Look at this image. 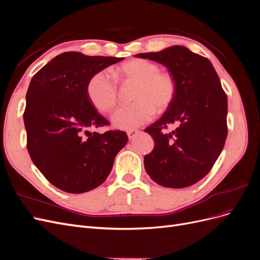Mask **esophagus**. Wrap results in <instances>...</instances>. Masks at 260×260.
<instances>
[{"mask_svg":"<svg viewBox=\"0 0 260 260\" xmlns=\"http://www.w3.org/2000/svg\"><path fill=\"white\" fill-rule=\"evenodd\" d=\"M138 133H140V131L139 130H129L128 132H127V135H128V138L131 140V139H133L135 138Z\"/></svg>","mask_w":260,"mask_h":260,"instance_id":"1","label":"esophagus"}]
</instances>
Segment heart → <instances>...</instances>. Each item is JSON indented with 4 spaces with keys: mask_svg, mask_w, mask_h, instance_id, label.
Listing matches in <instances>:
<instances>
[{
    "mask_svg": "<svg viewBox=\"0 0 260 260\" xmlns=\"http://www.w3.org/2000/svg\"><path fill=\"white\" fill-rule=\"evenodd\" d=\"M117 76L125 82L137 83L131 105L118 108L112 116L115 128L133 130L152 119L155 112L162 113L170 106L176 95V80L170 73L160 70L156 62L135 58L117 68ZM117 83L107 72L91 77L86 94L99 112L109 113L117 103Z\"/></svg>",
    "mask_w": 260,
    "mask_h": 260,
    "instance_id": "1",
    "label": "heart"
}]
</instances>
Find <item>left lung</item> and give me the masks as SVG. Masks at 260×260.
I'll return each instance as SVG.
<instances>
[{
	"instance_id": "1",
	"label": "left lung",
	"mask_w": 260,
	"mask_h": 260,
	"mask_svg": "<svg viewBox=\"0 0 260 260\" xmlns=\"http://www.w3.org/2000/svg\"><path fill=\"white\" fill-rule=\"evenodd\" d=\"M136 57L160 62L176 80L172 103L144 130L154 139V149L144 157L147 175L166 187L195 184L214 166L228 135V99L216 70L209 59L182 45ZM174 123L176 131H162Z\"/></svg>"
}]
</instances>
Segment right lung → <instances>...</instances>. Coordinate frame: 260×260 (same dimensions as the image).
Segmentation results:
<instances>
[{
	"label": "right lung",
	"mask_w": 260,
	"mask_h": 260,
	"mask_svg": "<svg viewBox=\"0 0 260 260\" xmlns=\"http://www.w3.org/2000/svg\"><path fill=\"white\" fill-rule=\"evenodd\" d=\"M121 59L65 52L30 81L23 113L28 152L46 180L61 191L78 194L100 186L128 142L123 131L88 130L109 122L91 104L86 85L93 75Z\"/></svg>",
	"instance_id": "1"
}]
</instances>
